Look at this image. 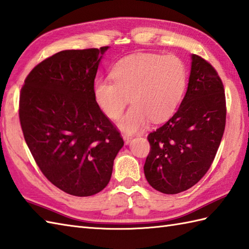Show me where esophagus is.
<instances>
[{
  "label": "esophagus",
  "instance_id": "obj_1",
  "mask_svg": "<svg viewBox=\"0 0 249 249\" xmlns=\"http://www.w3.org/2000/svg\"><path fill=\"white\" fill-rule=\"evenodd\" d=\"M132 139H133V136H129V135H124V142L125 143H129Z\"/></svg>",
  "mask_w": 249,
  "mask_h": 249
}]
</instances>
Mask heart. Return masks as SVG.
<instances>
[{
	"mask_svg": "<svg viewBox=\"0 0 249 249\" xmlns=\"http://www.w3.org/2000/svg\"><path fill=\"white\" fill-rule=\"evenodd\" d=\"M186 82V66L180 57L141 53L120 59L110 70V79L96 80L93 96L113 120L124 113L130 98L133 106L118 126L131 134L141 131L149 119L154 124L169 119L181 103Z\"/></svg>",
	"mask_w": 249,
	"mask_h": 249,
	"instance_id": "obj_1",
	"label": "heart"
}]
</instances>
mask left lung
Masks as SVG:
<instances>
[{"label":"left lung","instance_id":"obj_1","mask_svg":"<svg viewBox=\"0 0 249 249\" xmlns=\"http://www.w3.org/2000/svg\"><path fill=\"white\" fill-rule=\"evenodd\" d=\"M224 91L213 66L193 54L189 86L179 109L147 137L150 151L143 173L154 190L178 194L207 174L225 131Z\"/></svg>","mask_w":249,"mask_h":249}]
</instances>
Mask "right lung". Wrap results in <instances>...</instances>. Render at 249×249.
Instances as JSON below:
<instances>
[{
    "mask_svg": "<svg viewBox=\"0 0 249 249\" xmlns=\"http://www.w3.org/2000/svg\"><path fill=\"white\" fill-rule=\"evenodd\" d=\"M107 49L60 51L36 65L21 88L19 118L26 145L46 178L73 196L101 192L124 146L93 96Z\"/></svg>",
    "mask_w": 249,
    "mask_h": 249,
    "instance_id": "add662e5",
    "label": "right lung"
}]
</instances>
